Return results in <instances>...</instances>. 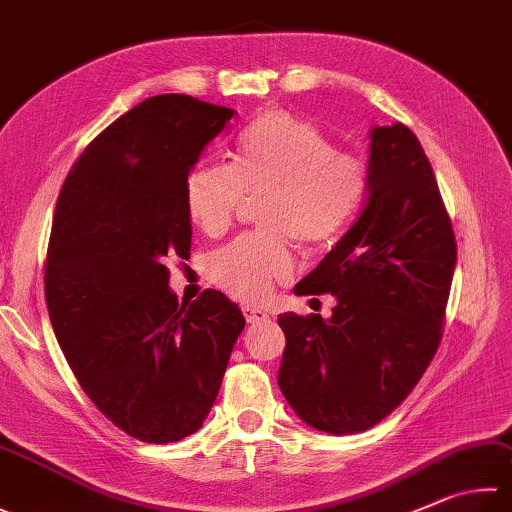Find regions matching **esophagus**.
Instances as JSON below:
<instances>
[{"label": "esophagus", "mask_w": 512, "mask_h": 512, "mask_svg": "<svg viewBox=\"0 0 512 512\" xmlns=\"http://www.w3.org/2000/svg\"><path fill=\"white\" fill-rule=\"evenodd\" d=\"M243 314H245L247 323H260V321H267V318H269V314L265 310H260V307H254V305H245Z\"/></svg>", "instance_id": "1"}]
</instances>
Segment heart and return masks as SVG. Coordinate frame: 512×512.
Returning <instances> with one entry per match:
<instances>
[{
	"label": "heart",
	"instance_id": "obj_1",
	"mask_svg": "<svg viewBox=\"0 0 512 512\" xmlns=\"http://www.w3.org/2000/svg\"><path fill=\"white\" fill-rule=\"evenodd\" d=\"M368 187V169L350 153L334 151L316 124L287 111H265L238 133L234 162L202 165L187 178L191 223L220 236L247 196H267L260 227L272 236H245L209 260V278L227 294L260 303L292 272L286 238L321 247L350 225Z\"/></svg>",
	"mask_w": 512,
	"mask_h": 512
}]
</instances>
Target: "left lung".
<instances>
[{"label": "left lung", "instance_id": "left-lung-1", "mask_svg": "<svg viewBox=\"0 0 512 512\" xmlns=\"http://www.w3.org/2000/svg\"><path fill=\"white\" fill-rule=\"evenodd\" d=\"M457 243L435 171L406 127L370 129L368 202L298 294L330 292L332 316L285 312L278 388L330 435L376 426L408 397L435 356Z\"/></svg>", "mask_w": 512, "mask_h": 512}]
</instances>
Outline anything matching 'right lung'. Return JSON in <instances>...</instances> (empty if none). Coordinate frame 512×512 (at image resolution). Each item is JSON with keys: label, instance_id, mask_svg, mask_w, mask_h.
I'll list each match as a JSON object with an SVG mask.
<instances>
[{"label": "right lung", "instance_id": "obj_1", "mask_svg": "<svg viewBox=\"0 0 512 512\" xmlns=\"http://www.w3.org/2000/svg\"><path fill=\"white\" fill-rule=\"evenodd\" d=\"M234 111L156 95L109 124L57 198L44 294L53 332L106 419L180 441L214 406L245 316L225 294L178 303L167 260L187 258V178Z\"/></svg>", "mask_w": 512, "mask_h": 512}]
</instances>
